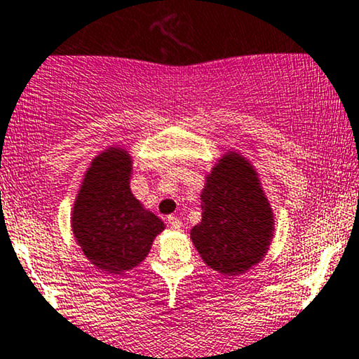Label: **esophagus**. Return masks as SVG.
<instances>
[{
    "label": "esophagus",
    "instance_id": "34e87169",
    "mask_svg": "<svg viewBox=\"0 0 359 359\" xmlns=\"http://www.w3.org/2000/svg\"><path fill=\"white\" fill-rule=\"evenodd\" d=\"M167 222H169V225H170L174 230H180V220L177 219V217H174V215L167 217Z\"/></svg>",
    "mask_w": 359,
    "mask_h": 359
}]
</instances>
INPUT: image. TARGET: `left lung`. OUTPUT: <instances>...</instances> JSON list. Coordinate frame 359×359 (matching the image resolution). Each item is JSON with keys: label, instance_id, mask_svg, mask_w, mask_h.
I'll use <instances>...</instances> for the list:
<instances>
[{"label": "left lung", "instance_id": "8db88e82", "mask_svg": "<svg viewBox=\"0 0 359 359\" xmlns=\"http://www.w3.org/2000/svg\"><path fill=\"white\" fill-rule=\"evenodd\" d=\"M201 207L202 220L190 230V240L207 266L237 276L265 258L275 237V215L247 157L230 149L217 158L205 175Z\"/></svg>", "mask_w": 359, "mask_h": 359}]
</instances>
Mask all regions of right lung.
Returning a JSON list of instances; mask_svg holds the SVG:
<instances>
[{
  "mask_svg": "<svg viewBox=\"0 0 359 359\" xmlns=\"http://www.w3.org/2000/svg\"><path fill=\"white\" fill-rule=\"evenodd\" d=\"M133 156L109 146L90 161L76 194L71 230L97 270L122 275L146 260L165 225L130 190Z\"/></svg>",
  "mask_w": 359,
  "mask_h": 359,
  "instance_id": "1",
  "label": "right lung"
}]
</instances>
